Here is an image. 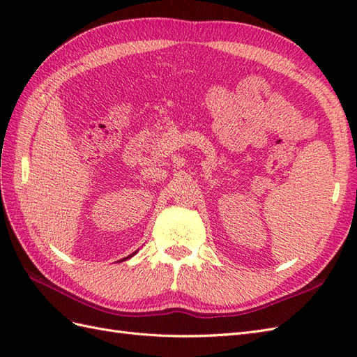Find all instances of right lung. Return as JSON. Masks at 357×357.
Instances as JSON below:
<instances>
[{"instance_id": "obj_1", "label": "right lung", "mask_w": 357, "mask_h": 357, "mask_svg": "<svg viewBox=\"0 0 357 357\" xmlns=\"http://www.w3.org/2000/svg\"><path fill=\"white\" fill-rule=\"evenodd\" d=\"M132 255H134V253H132ZM132 255H131V256H132ZM131 256H128V257H131ZM128 257H126V259H128Z\"/></svg>"}]
</instances>
